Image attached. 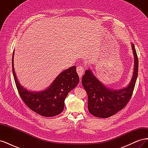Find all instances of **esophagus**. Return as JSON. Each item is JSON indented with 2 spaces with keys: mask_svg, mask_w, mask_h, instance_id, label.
I'll return each instance as SVG.
<instances>
[{
  "mask_svg": "<svg viewBox=\"0 0 148 148\" xmlns=\"http://www.w3.org/2000/svg\"><path fill=\"white\" fill-rule=\"evenodd\" d=\"M84 68H83L82 66L78 65L77 67V72L78 74L79 77H82L83 74L84 73Z\"/></svg>",
  "mask_w": 148,
  "mask_h": 148,
  "instance_id": "1",
  "label": "esophagus"
}]
</instances>
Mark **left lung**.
Masks as SVG:
<instances>
[{"label": "left lung", "instance_id": "1", "mask_svg": "<svg viewBox=\"0 0 148 148\" xmlns=\"http://www.w3.org/2000/svg\"><path fill=\"white\" fill-rule=\"evenodd\" d=\"M135 57V69L132 81L127 88L114 90L105 86L91 71L88 70L82 77V83L88 95V110L99 118H108L123 109L130 100L135 88L138 72V59L132 44Z\"/></svg>", "mask_w": 148, "mask_h": 148}]
</instances>
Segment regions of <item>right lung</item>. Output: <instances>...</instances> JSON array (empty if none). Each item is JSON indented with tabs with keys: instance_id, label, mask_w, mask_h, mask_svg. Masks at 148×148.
I'll use <instances>...</instances> for the list:
<instances>
[{
	"instance_id": "add662e5",
	"label": "right lung",
	"mask_w": 148,
	"mask_h": 148,
	"mask_svg": "<svg viewBox=\"0 0 148 148\" xmlns=\"http://www.w3.org/2000/svg\"><path fill=\"white\" fill-rule=\"evenodd\" d=\"M12 55V71L17 90L25 104L38 114L44 117H53L64 110L65 99L69 92L77 86L79 77L73 66L58 75L47 89L41 92H31L20 84L16 77L13 67Z\"/></svg>"
}]
</instances>
